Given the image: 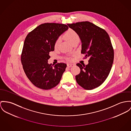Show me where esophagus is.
<instances>
[{"mask_svg": "<svg viewBox=\"0 0 131 131\" xmlns=\"http://www.w3.org/2000/svg\"><path fill=\"white\" fill-rule=\"evenodd\" d=\"M75 66V64H73V63H68L67 64V66L68 67H73Z\"/></svg>", "mask_w": 131, "mask_h": 131, "instance_id": "esophagus-1", "label": "esophagus"}]
</instances>
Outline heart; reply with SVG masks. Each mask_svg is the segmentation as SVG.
I'll return each mask as SVG.
<instances>
[{"instance_id":"b5f03b06","label":"heart","mask_w":131,"mask_h":131,"mask_svg":"<svg viewBox=\"0 0 131 131\" xmlns=\"http://www.w3.org/2000/svg\"><path fill=\"white\" fill-rule=\"evenodd\" d=\"M65 38L70 42L72 44L73 42L77 40H79V36L78 34L75 31L72 29H69L66 31L64 35ZM60 42V39H57L55 43V47H57Z\"/></svg>"}]
</instances>
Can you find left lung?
I'll list each match as a JSON object with an SVG mask.
<instances>
[{"label":"left lung","instance_id":"1","mask_svg":"<svg viewBox=\"0 0 131 131\" xmlns=\"http://www.w3.org/2000/svg\"><path fill=\"white\" fill-rule=\"evenodd\" d=\"M68 25L80 38L84 58H89L88 65L76 64L80 73L76 76V80L84 89L92 90L103 84L111 71L114 53L110 37L104 29L89 21Z\"/></svg>","mask_w":131,"mask_h":131}]
</instances>
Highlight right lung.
Wrapping results in <instances>:
<instances>
[{
    "mask_svg": "<svg viewBox=\"0 0 131 131\" xmlns=\"http://www.w3.org/2000/svg\"><path fill=\"white\" fill-rule=\"evenodd\" d=\"M68 26L64 24L45 23L30 32L25 38L21 55L23 70L36 87L49 90L60 82L67 64H49V52L54 50L56 40Z\"/></svg>",
    "mask_w": 131,
    "mask_h": 131,
    "instance_id": "add662e5",
    "label": "right lung"
}]
</instances>
